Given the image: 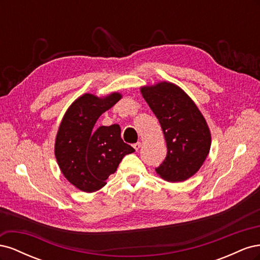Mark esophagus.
<instances>
[{
    "instance_id": "esophagus-1",
    "label": "esophagus",
    "mask_w": 260,
    "mask_h": 260,
    "mask_svg": "<svg viewBox=\"0 0 260 260\" xmlns=\"http://www.w3.org/2000/svg\"><path fill=\"white\" fill-rule=\"evenodd\" d=\"M133 147H135L136 151H139L140 147H141V143H140V142H137V143H135V144H133Z\"/></svg>"
}]
</instances>
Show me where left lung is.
Masks as SVG:
<instances>
[{
    "label": "left lung",
    "mask_w": 260,
    "mask_h": 260,
    "mask_svg": "<svg viewBox=\"0 0 260 260\" xmlns=\"http://www.w3.org/2000/svg\"><path fill=\"white\" fill-rule=\"evenodd\" d=\"M158 119L167 144L166 158L155 168L170 182L195 175L209 153L210 132L199 108L179 86L160 82L141 89Z\"/></svg>",
    "instance_id": "left-lung-1"
}]
</instances>
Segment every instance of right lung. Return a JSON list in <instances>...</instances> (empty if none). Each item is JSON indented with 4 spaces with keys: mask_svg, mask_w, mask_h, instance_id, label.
<instances>
[{
    "mask_svg": "<svg viewBox=\"0 0 260 260\" xmlns=\"http://www.w3.org/2000/svg\"><path fill=\"white\" fill-rule=\"evenodd\" d=\"M121 99L113 93L105 99L84 94L68 108L57 132L55 156L62 175L84 192H95L135 148L124 143L118 124L94 128L99 117Z\"/></svg>",
    "mask_w": 260,
    "mask_h": 260,
    "instance_id": "1",
    "label": "right lung"
}]
</instances>
